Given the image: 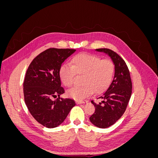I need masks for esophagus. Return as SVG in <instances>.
Here are the masks:
<instances>
[{
	"label": "esophagus",
	"mask_w": 158,
	"mask_h": 158,
	"mask_svg": "<svg viewBox=\"0 0 158 158\" xmlns=\"http://www.w3.org/2000/svg\"><path fill=\"white\" fill-rule=\"evenodd\" d=\"M88 101H76V103L77 104H81V103H87Z\"/></svg>",
	"instance_id": "34e87169"
}]
</instances>
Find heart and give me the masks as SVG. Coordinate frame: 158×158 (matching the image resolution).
<instances>
[{"instance_id": "obj_1", "label": "heart", "mask_w": 158, "mask_h": 158, "mask_svg": "<svg viewBox=\"0 0 158 158\" xmlns=\"http://www.w3.org/2000/svg\"><path fill=\"white\" fill-rule=\"evenodd\" d=\"M114 71L111 60H102L89 54L80 53L71 60V65L63 64L59 69V77L64 86L71 87L76 75H82V85L76 86L67 92V95L78 101H82L92 95L104 92L111 84Z\"/></svg>"}]
</instances>
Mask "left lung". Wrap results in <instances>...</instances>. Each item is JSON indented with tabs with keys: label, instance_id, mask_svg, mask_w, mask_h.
<instances>
[{
	"label": "left lung",
	"instance_id": "8db88e82",
	"mask_svg": "<svg viewBox=\"0 0 158 158\" xmlns=\"http://www.w3.org/2000/svg\"><path fill=\"white\" fill-rule=\"evenodd\" d=\"M108 55L114 65V75L111 85L98 99L99 103L92 101L95 112L89 121L95 127L106 128L115 123L125 113L132 94V82L127 65L115 52L109 49H97Z\"/></svg>",
	"mask_w": 158,
	"mask_h": 158
}]
</instances>
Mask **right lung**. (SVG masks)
<instances>
[{
  "label": "right lung",
  "mask_w": 158,
  "mask_h": 158,
  "mask_svg": "<svg viewBox=\"0 0 158 158\" xmlns=\"http://www.w3.org/2000/svg\"><path fill=\"white\" fill-rule=\"evenodd\" d=\"M76 49L50 48L37 55L28 67L23 81L24 101L35 120L47 128H55L65 120L75 102L62 98L59 69ZM59 98L52 100V97Z\"/></svg>",
  "instance_id": "obj_1"
}]
</instances>
